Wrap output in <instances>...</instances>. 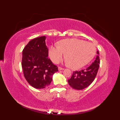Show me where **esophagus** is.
Listing matches in <instances>:
<instances>
[{
    "label": "esophagus",
    "mask_w": 120,
    "mask_h": 120,
    "mask_svg": "<svg viewBox=\"0 0 120 120\" xmlns=\"http://www.w3.org/2000/svg\"><path fill=\"white\" fill-rule=\"evenodd\" d=\"M64 70V68H61V67H58V70L59 71H61V70Z\"/></svg>",
    "instance_id": "1"
}]
</instances>
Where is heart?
I'll return each instance as SVG.
<instances>
[{"instance_id":"heart-1","label":"heart","mask_w":120,"mask_h":120,"mask_svg":"<svg viewBox=\"0 0 120 120\" xmlns=\"http://www.w3.org/2000/svg\"><path fill=\"white\" fill-rule=\"evenodd\" d=\"M96 53V48L92 43L72 39L62 40L58 45L51 46L49 56L53 62L58 63L67 54L66 59L69 67L78 69L90 62Z\"/></svg>"}]
</instances>
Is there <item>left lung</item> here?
I'll use <instances>...</instances> for the list:
<instances>
[{"mask_svg":"<svg viewBox=\"0 0 120 120\" xmlns=\"http://www.w3.org/2000/svg\"><path fill=\"white\" fill-rule=\"evenodd\" d=\"M100 64L99 52L97 51L95 60L86 69L73 72L71 78L68 80L69 85L76 90H80L90 85L94 81L98 72Z\"/></svg>","mask_w":120,"mask_h":120,"instance_id":"obj_1","label":"left lung"}]
</instances>
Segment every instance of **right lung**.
<instances>
[{
	"mask_svg": "<svg viewBox=\"0 0 120 120\" xmlns=\"http://www.w3.org/2000/svg\"><path fill=\"white\" fill-rule=\"evenodd\" d=\"M45 36L29 42L22 53V67L27 82L36 89H43L50 85L58 67L48 58V49Z\"/></svg>",
	"mask_w": 120,
	"mask_h": 120,
	"instance_id": "right-lung-1",
	"label": "right lung"
}]
</instances>
